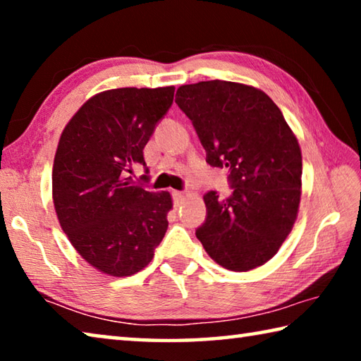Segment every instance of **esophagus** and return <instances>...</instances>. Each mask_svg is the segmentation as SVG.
I'll return each mask as SVG.
<instances>
[{
    "instance_id": "34e87169",
    "label": "esophagus",
    "mask_w": 361,
    "mask_h": 361,
    "mask_svg": "<svg viewBox=\"0 0 361 361\" xmlns=\"http://www.w3.org/2000/svg\"><path fill=\"white\" fill-rule=\"evenodd\" d=\"M172 195H173V200L176 205L181 204L183 199H185V192H181V191H172Z\"/></svg>"
}]
</instances>
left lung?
<instances>
[{
	"label": "left lung",
	"mask_w": 361,
	"mask_h": 361,
	"mask_svg": "<svg viewBox=\"0 0 361 361\" xmlns=\"http://www.w3.org/2000/svg\"><path fill=\"white\" fill-rule=\"evenodd\" d=\"M176 105L191 119L207 164L229 169L232 194L204 195L205 223L195 235L229 271L272 258L291 232L301 200L302 157L282 111L252 85L202 81L181 85Z\"/></svg>",
	"instance_id": "obj_1"
}]
</instances>
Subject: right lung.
Returning <instances> with one entry per match:
<instances>
[{
  "mask_svg": "<svg viewBox=\"0 0 361 361\" xmlns=\"http://www.w3.org/2000/svg\"><path fill=\"white\" fill-rule=\"evenodd\" d=\"M173 92V85L105 90L78 109L60 137L52 169L59 223L76 252L108 276L142 271L166 235L172 197L129 173L138 164L148 173L143 149Z\"/></svg>",
  "mask_w": 361,
  "mask_h": 361,
  "instance_id": "right-lung-1",
  "label": "right lung"
}]
</instances>
